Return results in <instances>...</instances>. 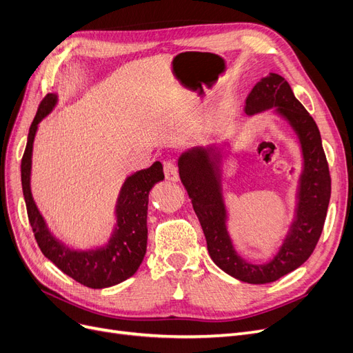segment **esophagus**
I'll use <instances>...</instances> for the list:
<instances>
[{"mask_svg":"<svg viewBox=\"0 0 353 353\" xmlns=\"http://www.w3.org/2000/svg\"><path fill=\"white\" fill-rule=\"evenodd\" d=\"M164 176L170 181H177L179 180V167L174 161H165L164 163Z\"/></svg>","mask_w":353,"mask_h":353,"instance_id":"1","label":"esophagus"}]
</instances>
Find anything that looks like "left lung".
<instances>
[{"label":"left lung","instance_id":"8db88e82","mask_svg":"<svg viewBox=\"0 0 353 353\" xmlns=\"http://www.w3.org/2000/svg\"><path fill=\"white\" fill-rule=\"evenodd\" d=\"M276 108L294 128L301 142L304 170L299 179L295 219L279 253L266 265L243 260L227 231V211L221 192V159L218 147L193 148L179 159L180 180L188 190L194 214L203 230L208 252L214 263L228 275L247 283H269L301 266L314 252L332 193L329 164L321 145L320 130L291 85L279 74H270L257 83L245 99V113L254 114Z\"/></svg>","mask_w":353,"mask_h":353}]
</instances>
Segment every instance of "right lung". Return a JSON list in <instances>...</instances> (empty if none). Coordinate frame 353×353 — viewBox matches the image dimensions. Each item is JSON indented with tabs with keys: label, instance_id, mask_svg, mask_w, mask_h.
I'll use <instances>...</instances> for the list:
<instances>
[{
	"label": "right lung",
	"instance_id": "add662e5",
	"mask_svg": "<svg viewBox=\"0 0 353 353\" xmlns=\"http://www.w3.org/2000/svg\"><path fill=\"white\" fill-rule=\"evenodd\" d=\"M55 103V94H48L42 100L30 125L28 145L21 159V186L29 223L39 249L65 275L88 288H109L132 276L145 256L148 194L152 186L164 179L163 165L160 161H155L150 168L141 170L126 179L116 205L117 224L106 247L88 252L68 249L49 232L30 192L32 151L37 125Z\"/></svg>",
	"mask_w": 353,
	"mask_h": 353
}]
</instances>
